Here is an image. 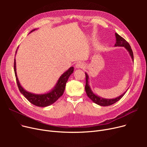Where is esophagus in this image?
<instances>
[{
	"mask_svg": "<svg viewBox=\"0 0 147 147\" xmlns=\"http://www.w3.org/2000/svg\"><path fill=\"white\" fill-rule=\"evenodd\" d=\"M83 67H84L83 63H80V62H79V63H78L76 64V68H83Z\"/></svg>",
	"mask_w": 147,
	"mask_h": 147,
	"instance_id": "obj_1",
	"label": "esophagus"
}]
</instances>
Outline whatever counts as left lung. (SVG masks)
Returning <instances> with one entry per match:
<instances>
[{
    "mask_svg": "<svg viewBox=\"0 0 147 147\" xmlns=\"http://www.w3.org/2000/svg\"><path fill=\"white\" fill-rule=\"evenodd\" d=\"M115 37H116V43L115 44V46H123L127 49V50L129 51L130 55L132 57V59L134 61V53H133V51L131 49V47L130 45L129 44V43L124 38H123L122 37H121L120 35H119L117 33H115ZM85 76H86V85H85V90L86 92V94L88 95V96L92 100V101L94 102L95 104L101 105V106H109V105H111L114 103H115L116 102H117L118 101L124 96V95L125 94V93L126 92V91L125 92L124 94L123 95H121V96L114 98V99H103L102 98H100L98 96H96V95H95L93 92H92L89 88V84H88V76L87 74V73H85Z\"/></svg>",
    "mask_w": 147,
    "mask_h": 147,
    "instance_id": "1",
    "label": "left lung"
}]
</instances>
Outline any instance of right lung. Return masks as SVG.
<instances>
[{
  "label": "right lung",
  "instance_id": "add662e5",
  "mask_svg": "<svg viewBox=\"0 0 147 147\" xmlns=\"http://www.w3.org/2000/svg\"><path fill=\"white\" fill-rule=\"evenodd\" d=\"M33 30H32V32H33ZM15 64H15V59H14V72L15 78H16L17 85L20 92L25 96V98L30 102L36 106L42 107H45L52 104L53 103L57 101L60 96L63 95L64 91L65 90L66 82H67L69 76L73 73L74 70V68L73 67L69 68V69H68L65 73H64L60 77L58 81V83L56 84L55 88L52 91L49 92V93L43 95H36L27 92L21 87L17 78L16 73V65Z\"/></svg>",
  "mask_w": 147,
  "mask_h": 147
}]
</instances>
